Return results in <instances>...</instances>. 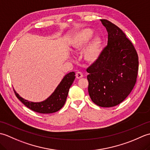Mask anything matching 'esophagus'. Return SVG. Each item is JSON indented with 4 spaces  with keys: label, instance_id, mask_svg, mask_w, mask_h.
Listing matches in <instances>:
<instances>
[{
    "label": "esophagus",
    "instance_id": "obj_1",
    "mask_svg": "<svg viewBox=\"0 0 150 150\" xmlns=\"http://www.w3.org/2000/svg\"><path fill=\"white\" fill-rule=\"evenodd\" d=\"M83 77V74L81 72H77L76 73V78L77 79H80Z\"/></svg>",
    "mask_w": 150,
    "mask_h": 150
}]
</instances>
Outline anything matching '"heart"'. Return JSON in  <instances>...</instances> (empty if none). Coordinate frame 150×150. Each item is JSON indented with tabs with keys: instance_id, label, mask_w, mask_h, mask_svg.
I'll use <instances>...</instances> for the list:
<instances>
[{
	"instance_id": "b5f03b06",
	"label": "heart",
	"mask_w": 150,
	"mask_h": 150,
	"mask_svg": "<svg viewBox=\"0 0 150 150\" xmlns=\"http://www.w3.org/2000/svg\"><path fill=\"white\" fill-rule=\"evenodd\" d=\"M94 33L91 28H84L76 32L70 40V46L73 50H82L86 45ZM103 40L102 37L96 36L88 43L84 52V58L88 63L93 64L99 59L103 50Z\"/></svg>"
}]
</instances>
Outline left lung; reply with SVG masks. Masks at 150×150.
<instances>
[{"label":"left lung","instance_id":"1","mask_svg":"<svg viewBox=\"0 0 150 150\" xmlns=\"http://www.w3.org/2000/svg\"><path fill=\"white\" fill-rule=\"evenodd\" d=\"M108 33V45L99 59L87 68L88 93L100 107H113L125 99L134 88L139 70V57L125 33L106 19L100 20Z\"/></svg>","mask_w":150,"mask_h":150}]
</instances>
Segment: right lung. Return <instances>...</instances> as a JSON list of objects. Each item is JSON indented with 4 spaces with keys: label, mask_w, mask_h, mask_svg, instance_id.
<instances>
[{
    "label": "right lung",
    "mask_w": 150,
    "mask_h": 150,
    "mask_svg": "<svg viewBox=\"0 0 150 150\" xmlns=\"http://www.w3.org/2000/svg\"><path fill=\"white\" fill-rule=\"evenodd\" d=\"M75 73L73 71L66 75L52 95L40 103H33L25 100L19 96L14 89L13 90L16 97L29 109L40 113H55L61 109L64 105L70 86L75 79Z\"/></svg>",
    "instance_id": "1"
}]
</instances>
